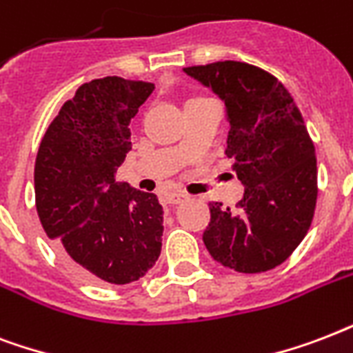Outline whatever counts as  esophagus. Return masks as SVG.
I'll use <instances>...</instances> for the list:
<instances>
[{"mask_svg":"<svg viewBox=\"0 0 353 353\" xmlns=\"http://www.w3.org/2000/svg\"><path fill=\"white\" fill-rule=\"evenodd\" d=\"M185 199H188V195H185V193H179V191L168 193V195H165V201H168L169 204H179V202L185 201Z\"/></svg>","mask_w":353,"mask_h":353,"instance_id":"esophagus-1","label":"esophagus"}]
</instances>
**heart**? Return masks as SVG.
Here are the masks:
<instances>
[{"label": "heart", "mask_w": 353, "mask_h": 353, "mask_svg": "<svg viewBox=\"0 0 353 353\" xmlns=\"http://www.w3.org/2000/svg\"><path fill=\"white\" fill-rule=\"evenodd\" d=\"M195 99H196V97H195Z\"/></svg>", "instance_id": "1"}]
</instances>
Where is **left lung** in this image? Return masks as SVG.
<instances>
[{
	"mask_svg": "<svg viewBox=\"0 0 353 353\" xmlns=\"http://www.w3.org/2000/svg\"><path fill=\"white\" fill-rule=\"evenodd\" d=\"M225 101L226 157L245 185L237 212L210 204L202 241L215 261L237 272L281 265L310 230L316 204V158L299 106L261 68L225 60L184 68Z\"/></svg>",
	"mask_w": 353,
	"mask_h": 353,
	"instance_id": "obj_1",
	"label": "left lung"
}]
</instances>
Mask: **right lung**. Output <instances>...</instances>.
Wrapping results in <instances>:
<instances>
[{"instance_id": "1", "label": "right lung", "mask_w": 353, "mask_h": 353, "mask_svg": "<svg viewBox=\"0 0 353 353\" xmlns=\"http://www.w3.org/2000/svg\"><path fill=\"white\" fill-rule=\"evenodd\" d=\"M152 90V83L121 77L84 83L40 141L34 163L40 223L65 265L95 283L139 280L162 250L158 196L114 176L132 149L128 123Z\"/></svg>"}]
</instances>
